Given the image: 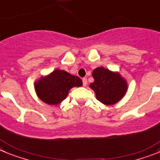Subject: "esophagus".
<instances>
[{
    "instance_id": "esophagus-1",
    "label": "esophagus",
    "mask_w": 160,
    "mask_h": 160,
    "mask_svg": "<svg viewBox=\"0 0 160 160\" xmlns=\"http://www.w3.org/2000/svg\"><path fill=\"white\" fill-rule=\"evenodd\" d=\"M82 81H83V85L85 87V86H86V85L88 84L87 79H86V78H83V79H82Z\"/></svg>"
}]
</instances>
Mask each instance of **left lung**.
Segmentation results:
<instances>
[{
    "label": "left lung",
    "instance_id": "left-lung-1",
    "mask_svg": "<svg viewBox=\"0 0 160 160\" xmlns=\"http://www.w3.org/2000/svg\"><path fill=\"white\" fill-rule=\"evenodd\" d=\"M95 81L90 88L95 92L96 98L106 105H113L122 99L127 91V83L118 73L100 67L92 72Z\"/></svg>",
    "mask_w": 160,
    "mask_h": 160
}]
</instances>
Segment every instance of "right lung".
Returning <instances> with one entry per match:
<instances>
[{"instance_id": "obj_1", "label": "right lung", "mask_w": 160, "mask_h": 160, "mask_svg": "<svg viewBox=\"0 0 160 160\" xmlns=\"http://www.w3.org/2000/svg\"><path fill=\"white\" fill-rule=\"evenodd\" d=\"M82 85L81 79L64 70L56 69L46 77H42L35 83L38 98L50 105H57L65 99L68 91Z\"/></svg>"}]
</instances>
